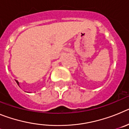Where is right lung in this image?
<instances>
[{"instance_id":"obj_1","label":"right lung","mask_w":129,"mask_h":129,"mask_svg":"<svg viewBox=\"0 0 129 129\" xmlns=\"http://www.w3.org/2000/svg\"><path fill=\"white\" fill-rule=\"evenodd\" d=\"M16 82H17V83L18 85H19V82H18V81H17V80H16Z\"/></svg>"}]
</instances>
